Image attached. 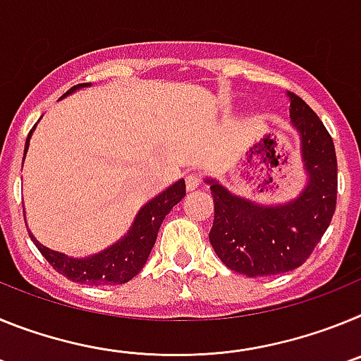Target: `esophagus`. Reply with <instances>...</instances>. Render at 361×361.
I'll list each match as a JSON object with an SVG mask.
<instances>
[{"label":"esophagus","mask_w":361,"mask_h":361,"mask_svg":"<svg viewBox=\"0 0 361 361\" xmlns=\"http://www.w3.org/2000/svg\"><path fill=\"white\" fill-rule=\"evenodd\" d=\"M200 184V177L197 173H188L186 175V188L188 190H195L197 186Z\"/></svg>","instance_id":"obj_1"}]
</instances>
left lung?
Returning a JSON list of instances; mask_svg holds the SVG:
<instances>
[{"label": "left lung", "mask_w": 361, "mask_h": 361, "mask_svg": "<svg viewBox=\"0 0 361 361\" xmlns=\"http://www.w3.org/2000/svg\"><path fill=\"white\" fill-rule=\"evenodd\" d=\"M288 97L309 173L302 195L283 206L260 208L208 180L215 204L209 242L229 269L245 276L280 275L302 266L336 209L338 162L333 137L304 99L293 92Z\"/></svg>", "instance_id": "8db88e82"}]
</instances>
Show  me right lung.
I'll return each instance as SVG.
<instances>
[{
    "label": "right lung",
    "mask_w": 361,
    "mask_h": 361,
    "mask_svg": "<svg viewBox=\"0 0 361 361\" xmlns=\"http://www.w3.org/2000/svg\"><path fill=\"white\" fill-rule=\"evenodd\" d=\"M82 86H88V82L72 86L65 95L72 94L73 90L82 88ZM30 133H28L27 145H25V153H27L28 141H30ZM184 195H186V184H184V180H178L146 204L133 220L132 229L126 237L90 258H81V260L68 258L65 255L57 253V251L44 247L34 238L30 231H28V235L34 240L39 253L47 258V262L57 273H61L72 282L88 283V286H119V283L130 282L142 269L153 244L157 240V233L162 220L171 212L175 204L183 200Z\"/></svg>",
    "instance_id": "add662e5"
}]
</instances>
